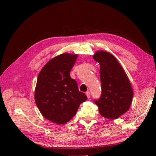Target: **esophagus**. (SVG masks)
Here are the masks:
<instances>
[{"instance_id":"esophagus-1","label":"esophagus","mask_w":156,"mask_h":156,"mask_svg":"<svg viewBox=\"0 0 156 156\" xmlns=\"http://www.w3.org/2000/svg\"><path fill=\"white\" fill-rule=\"evenodd\" d=\"M86 94H87L88 98H90V91H87V92H86Z\"/></svg>"}]
</instances>
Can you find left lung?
I'll return each instance as SVG.
<instances>
[{
    "instance_id": "1",
    "label": "left lung",
    "mask_w": 156,
    "mask_h": 156,
    "mask_svg": "<svg viewBox=\"0 0 156 156\" xmlns=\"http://www.w3.org/2000/svg\"><path fill=\"white\" fill-rule=\"evenodd\" d=\"M93 58L100 64L101 95L94 99L100 114L107 119L119 118L131 105L133 90L123 69L113 55L97 51Z\"/></svg>"
}]
</instances>
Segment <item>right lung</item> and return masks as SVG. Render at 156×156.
Here are the masks:
<instances>
[{"label":"right lung","mask_w":156,"mask_h":156,"mask_svg":"<svg viewBox=\"0 0 156 156\" xmlns=\"http://www.w3.org/2000/svg\"><path fill=\"white\" fill-rule=\"evenodd\" d=\"M78 55L62 54L51 59L38 76L35 100L39 110L48 120L65 124L74 117L80 105L87 100L79 91L69 72Z\"/></svg>","instance_id":"right-lung-1"}]
</instances>
